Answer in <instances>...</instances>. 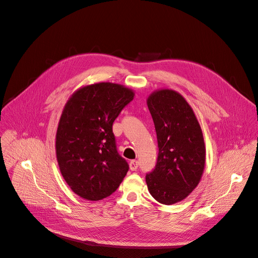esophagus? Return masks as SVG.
<instances>
[{"mask_svg": "<svg viewBox=\"0 0 258 258\" xmlns=\"http://www.w3.org/2000/svg\"><path fill=\"white\" fill-rule=\"evenodd\" d=\"M138 167H139L138 160H132V161H131V163H130V169H131L132 171H136V170L138 169Z\"/></svg>", "mask_w": 258, "mask_h": 258, "instance_id": "esophagus-1", "label": "esophagus"}]
</instances>
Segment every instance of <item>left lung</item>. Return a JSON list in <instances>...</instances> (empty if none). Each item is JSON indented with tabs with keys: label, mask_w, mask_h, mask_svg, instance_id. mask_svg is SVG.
I'll return each instance as SVG.
<instances>
[{
	"label": "left lung",
	"mask_w": 258,
	"mask_h": 258,
	"mask_svg": "<svg viewBox=\"0 0 258 258\" xmlns=\"http://www.w3.org/2000/svg\"><path fill=\"white\" fill-rule=\"evenodd\" d=\"M147 106L158 143L155 169L146 175L147 187L158 203L173 205L188 197L202 179L206 162L203 132L190 105L173 89L153 91Z\"/></svg>",
	"instance_id": "left-lung-1"
}]
</instances>
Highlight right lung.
<instances>
[{"label": "right lung", "instance_id": "right-lung-1", "mask_svg": "<svg viewBox=\"0 0 258 258\" xmlns=\"http://www.w3.org/2000/svg\"><path fill=\"white\" fill-rule=\"evenodd\" d=\"M134 97L124 85L99 82L80 87L66 103L55 153L64 181L80 198L103 200L125 177L128 165L117 152L112 125Z\"/></svg>", "mask_w": 258, "mask_h": 258}]
</instances>
